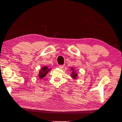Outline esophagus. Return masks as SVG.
<instances>
[{
    "label": "esophagus",
    "instance_id": "obj_1",
    "mask_svg": "<svg viewBox=\"0 0 122 122\" xmlns=\"http://www.w3.org/2000/svg\"><path fill=\"white\" fill-rule=\"evenodd\" d=\"M64 67V65H59V68L60 69H63Z\"/></svg>",
    "mask_w": 122,
    "mask_h": 122
}]
</instances>
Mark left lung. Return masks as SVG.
I'll return each mask as SVG.
<instances>
[{"label":"left lung","mask_w":122,"mask_h":122,"mask_svg":"<svg viewBox=\"0 0 122 122\" xmlns=\"http://www.w3.org/2000/svg\"><path fill=\"white\" fill-rule=\"evenodd\" d=\"M72 71V74H71V77L72 78H74V79H77V76H78V75H77V74H76V71H75V70H74V68H71V69Z\"/></svg>","instance_id":"1"}]
</instances>
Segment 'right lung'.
<instances>
[{"mask_svg": "<svg viewBox=\"0 0 122 122\" xmlns=\"http://www.w3.org/2000/svg\"><path fill=\"white\" fill-rule=\"evenodd\" d=\"M51 69L48 68V66H44L42 67V68L41 69L40 71L39 72V78L40 79H42L43 78H44L48 71H50Z\"/></svg>", "mask_w": 122, "mask_h": 122, "instance_id": "1", "label": "right lung"}]
</instances>
